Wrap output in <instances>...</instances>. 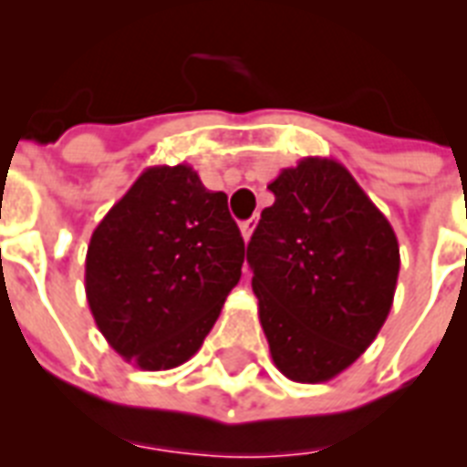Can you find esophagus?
Returning <instances> with one entry per match:
<instances>
[{"label": "esophagus", "mask_w": 467, "mask_h": 467, "mask_svg": "<svg viewBox=\"0 0 467 467\" xmlns=\"http://www.w3.org/2000/svg\"><path fill=\"white\" fill-rule=\"evenodd\" d=\"M254 226H257V217H250L248 222H243V224H241V236H243V241H245V243L250 241V236H253Z\"/></svg>", "instance_id": "1"}]
</instances>
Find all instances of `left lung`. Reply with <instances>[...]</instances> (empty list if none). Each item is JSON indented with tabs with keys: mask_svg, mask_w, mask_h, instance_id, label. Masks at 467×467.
Here are the masks:
<instances>
[{
	"mask_svg": "<svg viewBox=\"0 0 467 467\" xmlns=\"http://www.w3.org/2000/svg\"><path fill=\"white\" fill-rule=\"evenodd\" d=\"M266 189L274 205L248 243L253 290L274 364L326 382L380 333L400 276V243L348 167L302 158Z\"/></svg>",
	"mask_w": 467,
	"mask_h": 467,
	"instance_id": "8db88e82",
	"label": "left lung"
}]
</instances>
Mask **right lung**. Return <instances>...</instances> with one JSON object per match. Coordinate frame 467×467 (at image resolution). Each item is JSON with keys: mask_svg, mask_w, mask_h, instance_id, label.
Here are the masks:
<instances>
[{"mask_svg": "<svg viewBox=\"0 0 467 467\" xmlns=\"http://www.w3.org/2000/svg\"><path fill=\"white\" fill-rule=\"evenodd\" d=\"M243 260L226 193L207 191L184 162L146 167L91 234V317L125 361L174 368L201 349Z\"/></svg>", "mask_w": 467, "mask_h": 467, "instance_id": "add662e5", "label": "right lung"}]
</instances>
